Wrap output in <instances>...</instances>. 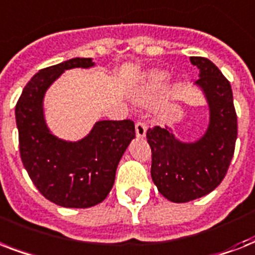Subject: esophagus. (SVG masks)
<instances>
[{
	"instance_id": "1",
	"label": "esophagus",
	"mask_w": 255,
	"mask_h": 255,
	"mask_svg": "<svg viewBox=\"0 0 255 255\" xmlns=\"http://www.w3.org/2000/svg\"><path fill=\"white\" fill-rule=\"evenodd\" d=\"M135 128L136 136H137V137H144V136H145V133H147V126H145V123H143V122H137Z\"/></svg>"
}]
</instances>
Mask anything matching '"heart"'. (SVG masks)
Here are the masks:
<instances>
[{
  "mask_svg": "<svg viewBox=\"0 0 255 255\" xmlns=\"http://www.w3.org/2000/svg\"><path fill=\"white\" fill-rule=\"evenodd\" d=\"M167 78V73L165 71H161V70H153L151 73L147 74L145 77V81L141 86L136 88L133 94H132V98L135 102H145V100L149 99L152 91L155 90L160 83H163Z\"/></svg>",
  "mask_w": 255,
  "mask_h": 255,
  "instance_id": "1",
  "label": "heart"
}]
</instances>
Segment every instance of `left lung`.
<instances>
[{
	"mask_svg": "<svg viewBox=\"0 0 255 255\" xmlns=\"http://www.w3.org/2000/svg\"><path fill=\"white\" fill-rule=\"evenodd\" d=\"M190 62L200 69L196 85L209 107L205 133L185 143L168 127L156 126L147 131L152 180L172 202L192 201L216 189L228 172L237 140V114L229 81L206 58L190 57Z\"/></svg>",
	"mask_w": 255,
	"mask_h": 255,
	"instance_id": "8db88e82",
	"label": "left lung"
}]
</instances>
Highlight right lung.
Here are the masks:
<instances>
[{
  "instance_id": "obj_1",
  "label": "right lung",
  "mask_w": 255,
  "mask_h": 255,
  "mask_svg": "<svg viewBox=\"0 0 255 255\" xmlns=\"http://www.w3.org/2000/svg\"><path fill=\"white\" fill-rule=\"evenodd\" d=\"M94 65L91 58H73L39 70L15 106L23 167L42 196L65 208H90L103 201L112 189L118 164L135 137L132 120L96 122L78 141H66L50 132L43 114L47 88L65 70Z\"/></svg>"
}]
</instances>
